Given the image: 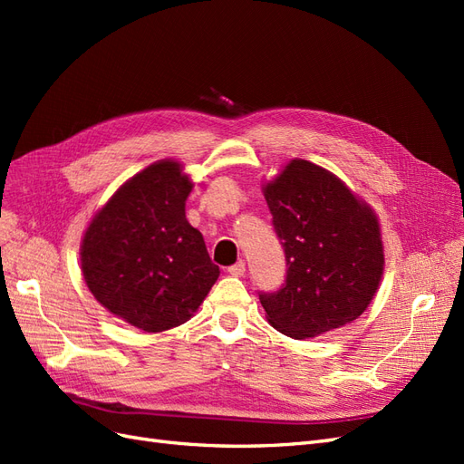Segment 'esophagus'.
<instances>
[{"instance_id": "1", "label": "esophagus", "mask_w": 464, "mask_h": 464, "mask_svg": "<svg viewBox=\"0 0 464 464\" xmlns=\"http://www.w3.org/2000/svg\"><path fill=\"white\" fill-rule=\"evenodd\" d=\"M244 273H246V263L242 259L234 263L232 266H228V275H232V276H244Z\"/></svg>"}]
</instances>
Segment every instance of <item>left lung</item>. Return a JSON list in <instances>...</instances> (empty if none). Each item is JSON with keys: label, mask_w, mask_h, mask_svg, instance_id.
<instances>
[{"label": "left lung", "mask_w": 464, "mask_h": 464, "mask_svg": "<svg viewBox=\"0 0 464 464\" xmlns=\"http://www.w3.org/2000/svg\"><path fill=\"white\" fill-rule=\"evenodd\" d=\"M263 195L288 266L283 288L259 294L271 325L292 339H312L358 319L385 265L372 207L302 159L290 160Z\"/></svg>", "instance_id": "8db88e82"}]
</instances>
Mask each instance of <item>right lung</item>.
Returning a JSON list of instances; mask_svg holds the SVG:
<instances>
[{"label":"right lung","mask_w":464,"mask_h":464,"mask_svg":"<svg viewBox=\"0 0 464 464\" xmlns=\"http://www.w3.org/2000/svg\"><path fill=\"white\" fill-rule=\"evenodd\" d=\"M176 160L130 178L92 217L81 271L110 314L145 333L186 323L220 275L186 218L193 181Z\"/></svg>","instance_id":"1"}]
</instances>
